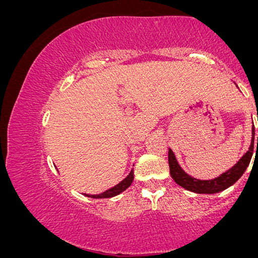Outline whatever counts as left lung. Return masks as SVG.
<instances>
[{
  "label": "left lung",
  "mask_w": 258,
  "mask_h": 258,
  "mask_svg": "<svg viewBox=\"0 0 258 258\" xmlns=\"http://www.w3.org/2000/svg\"><path fill=\"white\" fill-rule=\"evenodd\" d=\"M253 139H255V127L252 126V138H251V145H250L249 151L235 164L227 172L221 174L220 176L215 177L212 180H199L195 177L188 175L184 170L181 168L180 165L177 164L175 155H174L173 151L168 150V164H169V172L170 176L173 180L181 186L184 189L194 191L197 194H215L219 191H222L227 188L236 182V181L243 175L245 169L248 168L251 160L252 152H253ZM257 147H258V137H257Z\"/></svg>",
  "instance_id": "obj_1"
}]
</instances>
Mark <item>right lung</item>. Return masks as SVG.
<instances>
[{
    "label": "right lung",
    "mask_w": 258,
    "mask_h": 258,
    "mask_svg": "<svg viewBox=\"0 0 258 258\" xmlns=\"http://www.w3.org/2000/svg\"><path fill=\"white\" fill-rule=\"evenodd\" d=\"M133 179H134V174H133V169L131 170L130 174L127 176L125 177L124 180L120 181L118 184H115L114 187L110 188V189L103 191V193L100 194H96V195H90V194H84L85 197L88 198H92V199H108V198H113L115 195H119L122 191L127 189V188L132 184L133 182Z\"/></svg>",
    "instance_id": "add662e5"
}]
</instances>
